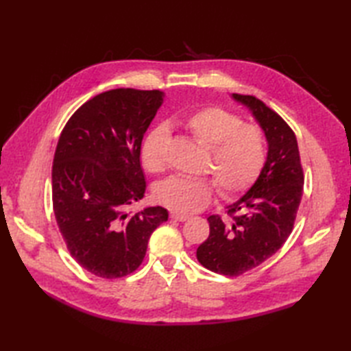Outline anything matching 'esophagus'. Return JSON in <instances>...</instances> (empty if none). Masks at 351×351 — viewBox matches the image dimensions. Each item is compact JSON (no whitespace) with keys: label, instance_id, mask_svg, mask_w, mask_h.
Returning <instances> with one entry per match:
<instances>
[{"label":"esophagus","instance_id":"34e87169","mask_svg":"<svg viewBox=\"0 0 351 351\" xmlns=\"http://www.w3.org/2000/svg\"><path fill=\"white\" fill-rule=\"evenodd\" d=\"M170 219L178 220V221H185V220H189V215L180 214V213H170Z\"/></svg>","mask_w":351,"mask_h":351}]
</instances>
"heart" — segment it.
I'll return each instance as SVG.
<instances>
[{
  "mask_svg": "<svg viewBox=\"0 0 351 351\" xmlns=\"http://www.w3.org/2000/svg\"><path fill=\"white\" fill-rule=\"evenodd\" d=\"M187 130L199 143L210 147L206 171L213 173L221 196L235 197L258 180L265 162V137L261 128L219 107L197 110L187 119ZM169 130L156 126L140 146V160L151 173H161L167 164ZM213 180L170 176L155 185V200L171 211L189 214L211 202Z\"/></svg>",
  "mask_w": 351,
  "mask_h": 351,
  "instance_id": "b5f03b06",
  "label": "heart"
}]
</instances>
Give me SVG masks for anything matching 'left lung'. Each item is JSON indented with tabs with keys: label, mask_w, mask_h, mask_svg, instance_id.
Instances as JSON below:
<instances>
[{
	"label": "left lung",
	"mask_w": 351,
	"mask_h": 351,
	"mask_svg": "<svg viewBox=\"0 0 351 351\" xmlns=\"http://www.w3.org/2000/svg\"><path fill=\"white\" fill-rule=\"evenodd\" d=\"M264 130L267 161L256 182L228 206V220L210 215V237L196 256L208 270L240 276L273 256L289 234L303 196V167L294 131L270 107L252 95L234 93Z\"/></svg>",
	"instance_id": "obj_1"
}]
</instances>
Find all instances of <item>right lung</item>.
<instances>
[{
  "instance_id": "obj_1",
  "label": "right lung",
  "mask_w": 351,
  "mask_h": 351,
  "mask_svg": "<svg viewBox=\"0 0 351 351\" xmlns=\"http://www.w3.org/2000/svg\"><path fill=\"white\" fill-rule=\"evenodd\" d=\"M160 90L113 88L71 116L52 162V208L72 258L102 279L143 263L147 241L169 217L162 206L128 213L145 196L140 146L161 107Z\"/></svg>"
}]
</instances>
